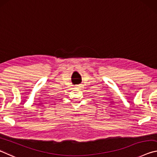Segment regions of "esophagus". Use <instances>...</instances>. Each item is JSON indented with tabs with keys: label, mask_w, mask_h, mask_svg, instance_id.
<instances>
[{
	"label": "esophagus",
	"mask_w": 157,
	"mask_h": 157,
	"mask_svg": "<svg viewBox=\"0 0 157 157\" xmlns=\"http://www.w3.org/2000/svg\"><path fill=\"white\" fill-rule=\"evenodd\" d=\"M76 88H77V89H80V88H81V86H76Z\"/></svg>",
	"instance_id": "obj_1"
}]
</instances>
